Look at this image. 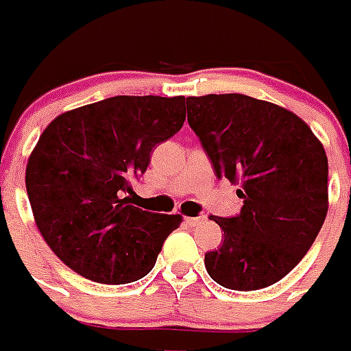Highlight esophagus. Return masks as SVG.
<instances>
[{
  "label": "esophagus",
  "instance_id": "obj_1",
  "mask_svg": "<svg viewBox=\"0 0 351 351\" xmlns=\"http://www.w3.org/2000/svg\"><path fill=\"white\" fill-rule=\"evenodd\" d=\"M206 220H208V217H206V215H200V217H186V222L189 226H191V228L202 226L204 222H206Z\"/></svg>",
  "mask_w": 351,
  "mask_h": 351
}]
</instances>
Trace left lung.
<instances>
[{
  "instance_id": "1",
  "label": "left lung",
  "mask_w": 351,
  "mask_h": 351,
  "mask_svg": "<svg viewBox=\"0 0 351 351\" xmlns=\"http://www.w3.org/2000/svg\"><path fill=\"white\" fill-rule=\"evenodd\" d=\"M187 121L215 175L240 184L244 200L206 269L228 289L253 291L278 282L317 239L328 213V158L322 143L284 107L245 95L187 98Z\"/></svg>"
}]
</instances>
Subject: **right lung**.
Segmentation results:
<instances>
[{"instance_id":"add662e5","label":"right lung","mask_w":351,"mask_h":351,"mask_svg":"<svg viewBox=\"0 0 351 351\" xmlns=\"http://www.w3.org/2000/svg\"><path fill=\"white\" fill-rule=\"evenodd\" d=\"M184 120V96H112L47 125L25 184L36 226L65 266L101 284L134 282L153 269L182 217L142 211L123 195Z\"/></svg>"}]
</instances>
